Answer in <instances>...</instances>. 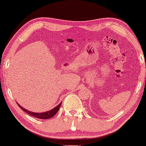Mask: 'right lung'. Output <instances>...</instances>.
<instances>
[{
  "instance_id": "1",
  "label": "right lung",
  "mask_w": 146,
  "mask_h": 146,
  "mask_svg": "<svg viewBox=\"0 0 146 146\" xmlns=\"http://www.w3.org/2000/svg\"><path fill=\"white\" fill-rule=\"evenodd\" d=\"M61 105H62V103H60V105H57V107H55V108L52 109V110H50V111L44 112V113H34V112L29 111L28 110L23 108V107H21L19 105H18L21 109H22V110H23V111L26 112L27 113H28V114L30 115V116H34V117L40 118V119H48V118H52V116H55V115L56 114V113L59 111V109L60 108Z\"/></svg>"
}]
</instances>
